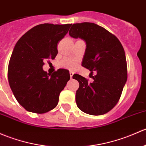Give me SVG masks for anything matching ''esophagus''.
Instances as JSON below:
<instances>
[{"label":"esophagus","mask_w":146,"mask_h":146,"mask_svg":"<svg viewBox=\"0 0 146 146\" xmlns=\"http://www.w3.org/2000/svg\"><path fill=\"white\" fill-rule=\"evenodd\" d=\"M73 72H70V78H73Z\"/></svg>","instance_id":"obj_1"}]
</instances>
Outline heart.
I'll return each instance as SVG.
<instances>
[{"instance_id": "1", "label": "heart", "mask_w": 146, "mask_h": 146, "mask_svg": "<svg viewBox=\"0 0 146 146\" xmlns=\"http://www.w3.org/2000/svg\"><path fill=\"white\" fill-rule=\"evenodd\" d=\"M59 66L61 67H64V68H66L68 69H70V70H73V69H74L76 67L77 63L74 60L66 59L62 60L59 63Z\"/></svg>"}]
</instances>
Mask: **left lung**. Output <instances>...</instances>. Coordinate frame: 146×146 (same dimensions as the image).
Segmentation results:
<instances>
[{
	"label": "left lung",
	"instance_id": "obj_1",
	"mask_svg": "<svg viewBox=\"0 0 146 146\" xmlns=\"http://www.w3.org/2000/svg\"><path fill=\"white\" fill-rule=\"evenodd\" d=\"M68 33L72 38L85 41L82 66L92 74L96 73L92 82L80 75H73L80 85L76 96L78 107L87 114H105L117 104L127 82L123 47L114 35L94 23L73 24Z\"/></svg>",
	"mask_w": 146,
	"mask_h": 146
}]
</instances>
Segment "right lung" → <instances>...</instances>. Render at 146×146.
<instances>
[{
  "instance_id": "1",
  "label": "right lung",
  "mask_w": 146,
  "mask_h": 146,
  "mask_svg": "<svg viewBox=\"0 0 146 146\" xmlns=\"http://www.w3.org/2000/svg\"><path fill=\"white\" fill-rule=\"evenodd\" d=\"M71 24H42L21 37L8 65V81L14 96L26 110L45 113L56 106L59 94L70 80L69 71L60 68L52 74L42 69L58 53L57 43Z\"/></svg>"
}]
</instances>
